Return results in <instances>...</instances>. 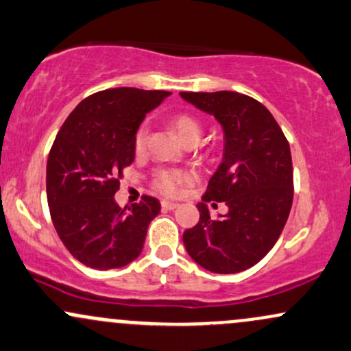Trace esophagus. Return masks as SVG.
I'll list each match as a JSON object with an SVG mask.
<instances>
[{"mask_svg":"<svg viewBox=\"0 0 351 351\" xmlns=\"http://www.w3.org/2000/svg\"><path fill=\"white\" fill-rule=\"evenodd\" d=\"M162 208L165 211H171V209L178 208V203H173V201H162Z\"/></svg>","mask_w":351,"mask_h":351,"instance_id":"esophagus-1","label":"esophagus"}]
</instances>
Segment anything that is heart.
<instances>
[{"mask_svg": "<svg viewBox=\"0 0 351 351\" xmlns=\"http://www.w3.org/2000/svg\"><path fill=\"white\" fill-rule=\"evenodd\" d=\"M173 128H175L176 135L180 136L181 142H189V140H195L199 142L201 138V123L196 119H193L191 115L180 114L175 115L171 120ZM148 140V125L143 123L140 125L138 130L135 134V150L136 153L143 152L147 147ZM189 180V175L180 170H162L155 175V188L165 196H176L181 191V186Z\"/></svg>", "mask_w": 351, "mask_h": 351, "instance_id": "b5f03b06", "label": "heart"}]
</instances>
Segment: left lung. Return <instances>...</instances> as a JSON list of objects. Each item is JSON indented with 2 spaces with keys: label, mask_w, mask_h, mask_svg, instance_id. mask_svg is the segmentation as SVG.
Here are the masks:
<instances>
[{
  "label": "left lung",
  "mask_w": 351,
  "mask_h": 351,
  "mask_svg": "<svg viewBox=\"0 0 351 351\" xmlns=\"http://www.w3.org/2000/svg\"><path fill=\"white\" fill-rule=\"evenodd\" d=\"M180 95L215 117L224 134L223 160L198 203V224L184 231V247L209 272H243L271 251L287 223L293 198L291 147L271 112L252 97L231 90ZM208 200H224L230 211L211 220Z\"/></svg>",
  "instance_id": "obj_1"
}]
</instances>
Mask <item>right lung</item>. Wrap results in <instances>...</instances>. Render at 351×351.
<instances>
[{
  "instance_id": "add662e5",
  "label": "right lung",
  "mask_w": 351,
  "mask_h": 351,
  "mask_svg": "<svg viewBox=\"0 0 351 351\" xmlns=\"http://www.w3.org/2000/svg\"><path fill=\"white\" fill-rule=\"evenodd\" d=\"M167 90L117 87L84 99L60 127L46 170L47 204L56 231L87 267L108 271L140 256L160 201L143 196L115 203L122 170L135 158V134Z\"/></svg>"
}]
</instances>
